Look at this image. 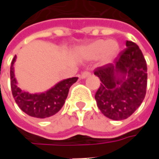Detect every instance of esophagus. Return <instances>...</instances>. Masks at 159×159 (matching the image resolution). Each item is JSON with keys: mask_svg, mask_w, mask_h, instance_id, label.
<instances>
[{"mask_svg": "<svg viewBox=\"0 0 159 159\" xmlns=\"http://www.w3.org/2000/svg\"><path fill=\"white\" fill-rule=\"evenodd\" d=\"M89 75H90L89 71H83L82 74H81V77H82V78H86V77H88Z\"/></svg>", "mask_w": 159, "mask_h": 159, "instance_id": "34e87169", "label": "esophagus"}]
</instances>
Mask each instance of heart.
I'll return each mask as SVG.
<instances>
[{
  "label": "heart",
  "mask_w": 159,
  "mask_h": 159,
  "mask_svg": "<svg viewBox=\"0 0 159 159\" xmlns=\"http://www.w3.org/2000/svg\"><path fill=\"white\" fill-rule=\"evenodd\" d=\"M119 46L116 41L109 40H97L91 42L89 45L83 47L80 50V54L82 58L87 60H93L101 57L105 62L110 61L117 54Z\"/></svg>",
  "instance_id": "heart-1"
}]
</instances>
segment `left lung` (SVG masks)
<instances>
[{
	"instance_id": "1",
	"label": "left lung",
	"mask_w": 159,
	"mask_h": 159,
	"mask_svg": "<svg viewBox=\"0 0 159 159\" xmlns=\"http://www.w3.org/2000/svg\"><path fill=\"white\" fill-rule=\"evenodd\" d=\"M93 72L101 82L94 98L99 109L107 117L126 119L142 103L147 93V67L136 43L127 41L126 48L113 64L97 67ZM118 74L122 78L117 76Z\"/></svg>"
}]
</instances>
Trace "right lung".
<instances>
[{
  "label": "right lung",
  "instance_id": "obj_1",
  "mask_svg": "<svg viewBox=\"0 0 159 159\" xmlns=\"http://www.w3.org/2000/svg\"><path fill=\"white\" fill-rule=\"evenodd\" d=\"M16 55L12 59L10 67L11 89L12 96L15 102L21 110L29 116L36 118H47L53 116L59 111L65 104L69 89L73 83L77 81V77H71L60 82L46 93L40 94H30L22 91L17 86L13 64L15 62Z\"/></svg>",
  "mask_w": 159,
  "mask_h": 159
}]
</instances>
